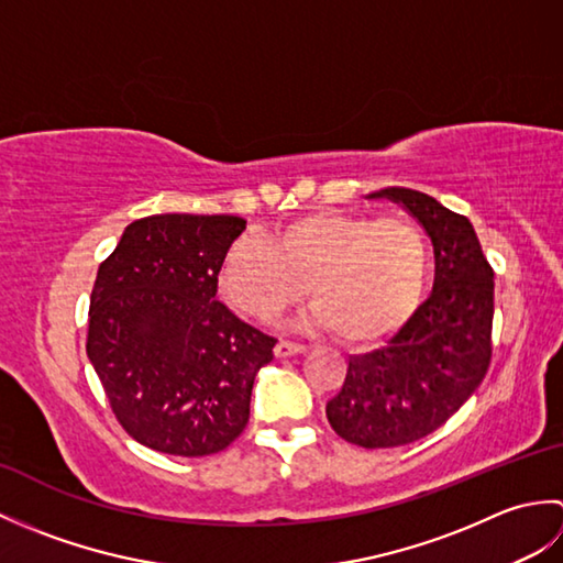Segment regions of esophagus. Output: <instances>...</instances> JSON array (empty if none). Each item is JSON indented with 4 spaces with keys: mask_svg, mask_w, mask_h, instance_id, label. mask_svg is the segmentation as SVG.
Wrapping results in <instances>:
<instances>
[{
    "mask_svg": "<svg viewBox=\"0 0 563 563\" xmlns=\"http://www.w3.org/2000/svg\"><path fill=\"white\" fill-rule=\"evenodd\" d=\"M297 353H305V345L302 343H292V341H278V345H275V355L278 357H290V355H297Z\"/></svg>",
    "mask_w": 563,
    "mask_h": 563,
    "instance_id": "esophagus-1",
    "label": "esophagus"
}]
</instances>
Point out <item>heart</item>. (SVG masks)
<instances>
[{
	"mask_svg": "<svg viewBox=\"0 0 563 563\" xmlns=\"http://www.w3.org/2000/svg\"><path fill=\"white\" fill-rule=\"evenodd\" d=\"M428 271L426 234L413 222L321 208L285 220L266 242L236 239L222 258L220 290L239 312L271 321L307 288L314 302L300 324L361 345L416 312Z\"/></svg>",
	"mask_w": 563,
	"mask_h": 563,
	"instance_id": "1",
	"label": "heart"
}]
</instances>
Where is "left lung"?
I'll return each mask as SVG.
<instances>
[{
    "instance_id": "1",
    "label": "left lung",
    "mask_w": 563,
    "mask_h": 563,
    "mask_svg": "<svg viewBox=\"0 0 563 563\" xmlns=\"http://www.w3.org/2000/svg\"><path fill=\"white\" fill-rule=\"evenodd\" d=\"M391 200L423 227L435 254L428 300L382 349L351 355L341 391L327 404L336 433L367 450L433 433L472 397L492 363L494 271L472 222L421 190L391 186Z\"/></svg>"
}]
</instances>
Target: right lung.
<instances>
[{"instance_id": "1", "label": "right lung", "mask_w": 563, "mask_h": 563, "mask_svg": "<svg viewBox=\"0 0 563 563\" xmlns=\"http://www.w3.org/2000/svg\"><path fill=\"white\" fill-rule=\"evenodd\" d=\"M244 230L234 214H150L99 266L87 355L142 445L206 457L249 423L256 373L278 341L218 300L222 258Z\"/></svg>"}]
</instances>
